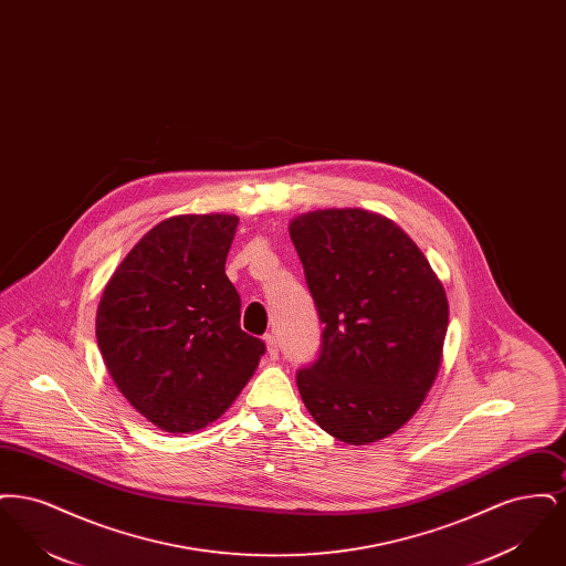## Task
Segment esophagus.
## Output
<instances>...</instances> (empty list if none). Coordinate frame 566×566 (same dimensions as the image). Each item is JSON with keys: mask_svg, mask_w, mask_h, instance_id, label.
<instances>
[{"mask_svg": "<svg viewBox=\"0 0 566 566\" xmlns=\"http://www.w3.org/2000/svg\"><path fill=\"white\" fill-rule=\"evenodd\" d=\"M265 346H268V354H270L271 360H275L277 354H280V346H277L275 335H265Z\"/></svg>", "mask_w": 566, "mask_h": 566, "instance_id": "1", "label": "esophagus"}]
</instances>
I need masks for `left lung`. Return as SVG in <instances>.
<instances>
[{"label": "left lung", "instance_id": "left-lung-1", "mask_svg": "<svg viewBox=\"0 0 566 566\" xmlns=\"http://www.w3.org/2000/svg\"><path fill=\"white\" fill-rule=\"evenodd\" d=\"M289 233L324 324L318 358L296 374L301 399L335 439L376 443L420 409L439 374L443 284L403 229L376 212L314 210Z\"/></svg>", "mask_w": 566, "mask_h": 566}]
</instances>
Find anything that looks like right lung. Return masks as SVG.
Returning <instances> with one entry per match:
<instances>
[{"instance_id": "obj_1", "label": "right lung", "mask_w": 566, "mask_h": 566, "mask_svg": "<svg viewBox=\"0 0 566 566\" xmlns=\"http://www.w3.org/2000/svg\"><path fill=\"white\" fill-rule=\"evenodd\" d=\"M240 218L171 216L112 273L95 333L123 397L165 432L212 424L254 376L265 344L240 326L224 273Z\"/></svg>"}]
</instances>
